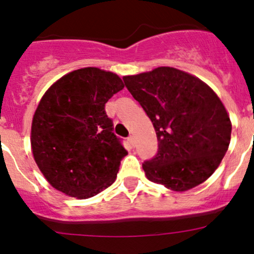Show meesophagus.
<instances>
[{"label": "esophagus", "mask_w": 254, "mask_h": 254, "mask_svg": "<svg viewBox=\"0 0 254 254\" xmlns=\"http://www.w3.org/2000/svg\"><path fill=\"white\" fill-rule=\"evenodd\" d=\"M127 141H129V143L132 145V147H133V145H135V137H133L132 135L127 137Z\"/></svg>", "instance_id": "esophagus-1"}]
</instances>
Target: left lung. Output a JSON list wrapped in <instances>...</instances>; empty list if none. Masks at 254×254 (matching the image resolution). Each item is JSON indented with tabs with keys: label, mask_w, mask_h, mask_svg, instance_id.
Listing matches in <instances>:
<instances>
[{
	"label": "left lung",
	"mask_w": 254,
	"mask_h": 254,
	"mask_svg": "<svg viewBox=\"0 0 254 254\" xmlns=\"http://www.w3.org/2000/svg\"><path fill=\"white\" fill-rule=\"evenodd\" d=\"M123 81L156 131V155L142 164L148 179L173 191L205 182L222 161L232 133L228 113L214 90L170 66Z\"/></svg>",
	"instance_id": "1"
}]
</instances>
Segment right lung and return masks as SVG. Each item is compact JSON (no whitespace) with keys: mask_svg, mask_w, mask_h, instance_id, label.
Returning <instances> with one entry per match:
<instances>
[{"mask_svg":"<svg viewBox=\"0 0 254 254\" xmlns=\"http://www.w3.org/2000/svg\"><path fill=\"white\" fill-rule=\"evenodd\" d=\"M123 88L116 74L89 66L64 75L44 94L33 116L31 145L56 190L89 198L115 182L127 151L105 104Z\"/></svg>","mask_w":254,"mask_h":254,"instance_id":"add662e5","label":"right lung"}]
</instances>
